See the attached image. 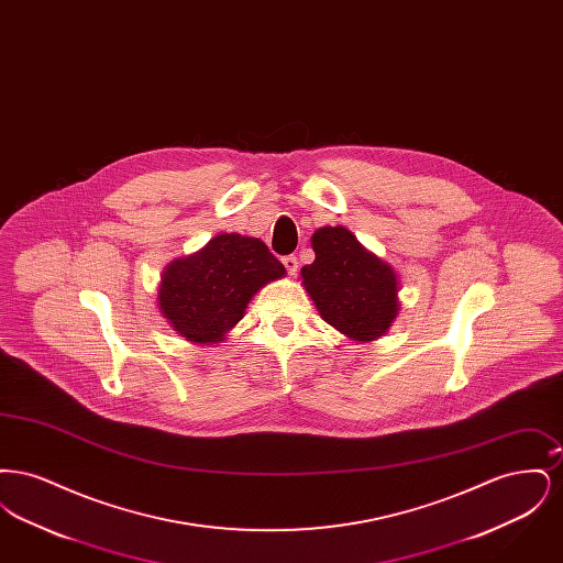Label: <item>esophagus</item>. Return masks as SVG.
<instances>
[{
  "label": "esophagus",
  "mask_w": 563,
  "mask_h": 563,
  "mask_svg": "<svg viewBox=\"0 0 563 563\" xmlns=\"http://www.w3.org/2000/svg\"><path fill=\"white\" fill-rule=\"evenodd\" d=\"M283 266L287 268L289 276H295V274H297V257H295V255H287V257H283Z\"/></svg>",
  "instance_id": "34e87169"
}]
</instances>
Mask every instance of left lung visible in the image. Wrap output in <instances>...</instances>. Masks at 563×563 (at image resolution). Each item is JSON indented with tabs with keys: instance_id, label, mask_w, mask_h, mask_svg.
<instances>
[{
	"instance_id": "1",
	"label": "left lung",
	"mask_w": 563,
	"mask_h": 563,
	"mask_svg": "<svg viewBox=\"0 0 563 563\" xmlns=\"http://www.w3.org/2000/svg\"><path fill=\"white\" fill-rule=\"evenodd\" d=\"M314 262L301 268V285L322 321L354 342H374L399 314L397 272L367 251L342 225L312 236Z\"/></svg>"
}]
</instances>
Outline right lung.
Here are the masks:
<instances>
[{"instance_id":"obj_1","label":"right lung","mask_w":563,"mask_h":563,"mask_svg":"<svg viewBox=\"0 0 563 563\" xmlns=\"http://www.w3.org/2000/svg\"><path fill=\"white\" fill-rule=\"evenodd\" d=\"M283 276L285 266L260 239L219 234L164 268L158 306L181 338L214 344L241 321L251 297Z\"/></svg>"}]
</instances>
